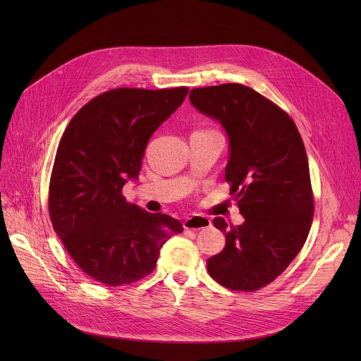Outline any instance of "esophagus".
Returning a JSON list of instances; mask_svg holds the SVG:
<instances>
[{
	"instance_id": "obj_1",
	"label": "esophagus",
	"mask_w": 361,
	"mask_h": 361,
	"mask_svg": "<svg viewBox=\"0 0 361 361\" xmlns=\"http://www.w3.org/2000/svg\"><path fill=\"white\" fill-rule=\"evenodd\" d=\"M185 230H203L211 225V219L204 216H190L183 222Z\"/></svg>"
}]
</instances>
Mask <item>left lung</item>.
<instances>
[{
	"instance_id": "1",
	"label": "left lung",
	"mask_w": 361,
	"mask_h": 361,
	"mask_svg": "<svg viewBox=\"0 0 361 361\" xmlns=\"http://www.w3.org/2000/svg\"><path fill=\"white\" fill-rule=\"evenodd\" d=\"M188 98L228 136L225 180L244 218L238 226L214 218L225 247L207 259V272L230 290L256 291L287 269L310 231L313 196L305 145L288 114L247 86L197 87Z\"/></svg>"
}]
</instances>
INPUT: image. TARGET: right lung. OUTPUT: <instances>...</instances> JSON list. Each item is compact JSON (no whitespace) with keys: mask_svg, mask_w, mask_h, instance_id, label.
I'll return each instance as SVG.
<instances>
[{"mask_svg":"<svg viewBox=\"0 0 361 361\" xmlns=\"http://www.w3.org/2000/svg\"><path fill=\"white\" fill-rule=\"evenodd\" d=\"M187 87L108 90L67 126L49 183V216L66 250L92 279L118 287L155 269L178 219L127 203L149 139L187 97Z\"/></svg>","mask_w":361,"mask_h":361,"instance_id":"add662e5","label":"right lung"}]
</instances>
